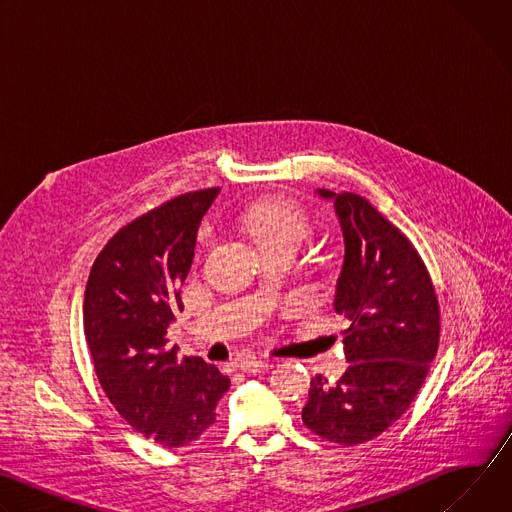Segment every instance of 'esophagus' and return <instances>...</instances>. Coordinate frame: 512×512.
I'll use <instances>...</instances> for the list:
<instances>
[{"label":"esophagus","instance_id":"1","mask_svg":"<svg viewBox=\"0 0 512 512\" xmlns=\"http://www.w3.org/2000/svg\"><path fill=\"white\" fill-rule=\"evenodd\" d=\"M239 369L247 375H259L271 369V362L263 360V358H247L243 362H239Z\"/></svg>","mask_w":512,"mask_h":512}]
</instances>
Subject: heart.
Masks as SVG:
<instances>
[{
	"label": "heart",
	"mask_w": 512,
	"mask_h": 512,
	"mask_svg": "<svg viewBox=\"0 0 512 512\" xmlns=\"http://www.w3.org/2000/svg\"><path fill=\"white\" fill-rule=\"evenodd\" d=\"M245 225L259 247H300L310 233L308 216L298 206L279 200H263L253 204L245 212Z\"/></svg>",
	"instance_id": "heart-1"
}]
</instances>
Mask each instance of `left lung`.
I'll list each match as a JSON object with an SVG mask.
<instances>
[{
  "instance_id": "1",
  "label": "left lung",
  "mask_w": 512,
  "mask_h": 512,
  "mask_svg": "<svg viewBox=\"0 0 512 512\" xmlns=\"http://www.w3.org/2000/svg\"><path fill=\"white\" fill-rule=\"evenodd\" d=\"M334 206L344 239L334 310L348 318L342 332L348 369L330 383L316 375L302 419L340 446L381 435L421 389L440 340V308L429 273L387 218L362 196L314 190Z\"/></svg>"
}]
</instances>
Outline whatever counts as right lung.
Segmentation results:
<instances>
[{
	"mask_svg": "<svg viewBox=\"0 0 512 512\" xmlns=\"http://www.w3.org/2000/svg\"><path fill=\"white\" fill-rule=\"evenodd\" d=\"M218 188L182 194L123 227L93 263L83 324L99 383L119 415L166 448L200 437L231 381L168 348L196 235Z\"/></svg>",
	"mask_w": 512,
	"mask_h": 512,
	"instance_id": "right-lung-1",
	"label": "right lung"
}]
</instances>
